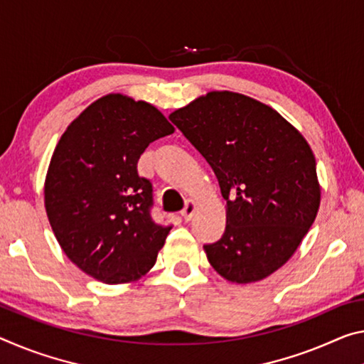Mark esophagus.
I'll use <instances>...</instances> for the list:
<instances>
[{"label": "esophagus", "mask_w": 364, "mask_h": 364, "mask_svg": "<svg viewBox=\"0 0 364 364\" xmlns=\"http://www.w3.org/2000/svg\"><path fill=\"white\" fill-rule=\"evenodd\" d=\"M196 209H198V204H196L193 199H189L188 203H186V205H184V209L181 210V217H183L186 222H189V220H191V218H193Z\"/></svg>", "instance_id": "34e87169"}]
</instances>
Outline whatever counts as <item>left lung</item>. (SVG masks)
<instances>
[{
  "label": "left lung",
  "instance_id": "8db88e82",
  "mask_svg": "<svg viewBox=\"0 0 364 364\" xmlns=\"http://www.w3.org/2000/svg\"><path fill=\"white\" fill-rule=\"evenodd\" d=\"M170 119L212 166L227 200L225 233L204 246L212 267L233 284L274 274L319 210L306 139L272 107L230 90L207 92Z\"/></svg>",
  "mask_w": 364,
  "mask_h": 364
}]
</instances>
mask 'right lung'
<instances>
[{"label": "right lung", "instance_id": "1", "mask_svg": "<svg viewBox=\"0 0 364 364\" xmlns=\"http://www.w3.org/2000/svg\"><path fill=\"white\" fill-rule=\"evenodd\" d=\"M173 131L151 103L108 94L58 141L45 178V209L61 250L92 279L129 284L157 261L171 227L152 220V184L137 175V160Z\"/></svg>", "mask_w": 364, "mask_h": 364}]
</instances>
